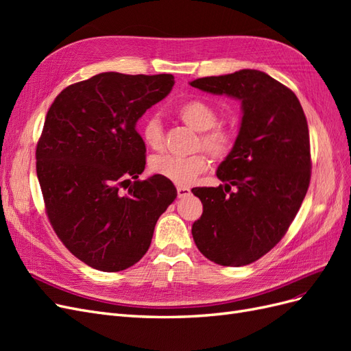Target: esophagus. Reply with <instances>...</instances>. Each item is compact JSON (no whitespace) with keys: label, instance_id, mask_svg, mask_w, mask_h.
Returning <instances> with one entry per match:
<instances>
[{"label":"esophagus","instance_id":"34e87169","mask_svg":"<svg viewBox=\"0 0 351 351\" xmlns=\"http://www.w3.org/2000/svg\"><path fill=\"white\" fill-rule=\"evenodd\" d=\"M190 193H192V192H190V189H187V187H177V196L180 199L190 196Z\"/></svg>","mask_w":351,"mask_h":351}]
</instances>
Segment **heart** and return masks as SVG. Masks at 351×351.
I'll return each mask as SVG.
<instances>
[{"mask_svg":"<svg viewBox=\"0 0 351 351\" xmlns=\"http://www.w3.org/2000/svg\"><path fill=\"white\" fill-rule=\"evenodd\" d=\"M177 115L193 130L200 132L197 147L205 149L217 161L226 159L236 145V134L226 124H219L218 112L204 99L193 98L183 102L177 110ZM141 134L145 145L154 151L164 147V130L161 120L155 115L147 117L141 125ZM209 167L205 154L197 152L189 156L155 155L151 158L149 168L156 176H161L177 186H190L204 174Z\"/></svg>","mask_w":351,"mask_h":351,"instance_id":"b5f03b06","label":"heart"}]
</instances>
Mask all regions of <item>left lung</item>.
Masks as SVG:
<instances>
[{
    "label": "left lung",
    "instance_id": "8db88e82",
    "mask_svg": "<svg viewBox=\"0 0 351 351\" xmlns=\"http://www.w3.org/2000/svg\"><path fill=\"white\" fill-rule=\"evenodd\" d=\"M193 88L241 101L236 145L218 167L226 186L192 192L204 214L192 227L200 253L222 267H243L285 236L311 183V141L294 92L267 73L244 69L196 79ZM236 185V193L230 186Z\"/></svg>",
    "mask_w": 351,
    "mask_h": 351
}]
</instances>
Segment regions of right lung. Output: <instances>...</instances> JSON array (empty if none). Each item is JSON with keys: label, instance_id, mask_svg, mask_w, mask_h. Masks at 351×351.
I'll list each match as a JSON object with an SVG mask.
<instances>
[{"label": "right lung", "instance_id": "right-lung-1", "mask_svg": "<svg viewBox=\"0 0 351 351\" xmlns=\"http://www.w3.org/2000/svg\"><path fill=\"white\" fill-rule=\"evenodd\" d=\"M173 86V74L101 73L61 90L47 112L36 145L47 217L62 244L95 269L119 272L139 262L177 197L161 176L139 180L146 146L136 130Z\"/></svg>", "mask_w": 351, "mask_h": 351}]
</instances>
